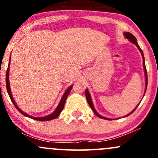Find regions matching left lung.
<instances>
[{"instance_id":"left-lung-1","label":"left lung","mask_w":158,"mask_h":158,"mask_svg":"<svg viewBox=\"0 0 158 158\" xmlns=\"http://www.w3.org/2000/svg\"><path fill=\"white\" fill-rule=\"evenodd\" d=\"M125 37H126V38H128V39L129 40L131 41V42L133 43V44H135V45L137 46V47H138V48L139 49L140 52H141V55H142L143 59H144V62H143V65H144V73H145V77H146V89H147V86H148V74H147V69H146V67H145V63H144V53H143L142 49H141V48H140L139 45H138V42H137V39H136V38H135V36H134L133 34H131V33H128V32H127V33H125ZM85 97H86L87 102H88V103H89V106H90L91 109H92V111H93V112L95 113V114H96V115L98 116V117L101 118H103V119H106V120H110V119L107 118H105V117H103V116H101V115H100L99 114H98V112H97L96 111H95V108H94V106H93V104H92V99H91V97H90V94H89V92L88 89H85ZM135 109L134 110V111H132V112H134V111H135ZM132 112H131V113H132ZM131 113H130V114H131ZM129 114H128V115H129ZM128 115H127V116H128Z\"/></svg>"}]
</instances>
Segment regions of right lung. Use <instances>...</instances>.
<instances>
[{
  "mask_svg": "<svg viewBox=\"0 0 158 158\" xmlns=\"http://www.w3.org/2000/svg\"><path fill=\"white\" fill-rule=\"evenodd\" d=\"M9 66H10V63H9L8 67H7V73H6V86H7V92H8L9 96H10L11 101H12L13 104L14 105V106H15V107H16V109L18 110V111H20V112L22 114H23V115H24V116H27V117H29V118H30L34 119V120L40 121V122H45V121L52 120V119H54V118H56L58 117V116L60 115V112H61V111H63V108H64L65 103H66V98H67V97H68V95H69L70 91H71L72 88H73V85H70L69 88L66 89V92H65L64 95H63V96L62 97V99H61V101H60V104H59V106H57L56 109L55 110V111H54V112L52 113V114H49V115L45 116V117H40V118L33 117V116H30V115H29V114H26V113L23 112V111H21V110L19 109L18 106H17V104H16V102H15V101H14V98H13L12 95H11L10 88V82H9V69H10Z\"/></svg>",
  "mask_w": 158,
  "mask_h": 158,
  "instance_id": "right-lung-1",
  "label": "right lung"
}]
</instances>
